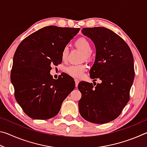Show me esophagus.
I'll use <instances>...</instances> for the list:
<instances>
[{
  "mask_svg": "<svg viewBox=\"0 0 147 147\" xmlns=\"http://www.w3.org/2000/svg\"><path fill=\"white\" fill-rule=\"evenodd\" d=\"M74 81H75V84H76V87H77L78 86V83H79V82H80V80L78 79H74Z\"/></svg>",
  "mask_w": 147,
  "mask_h": 147,
  "instance_id": "esophagus-1",
  "label": "esophagus"
}]
</instances>
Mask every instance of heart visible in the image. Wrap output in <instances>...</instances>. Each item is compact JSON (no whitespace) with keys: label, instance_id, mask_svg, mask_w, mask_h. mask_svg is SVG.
<instances>
[{"label":"heart","instance_id":"b5f03b06","mask_svg":"<svg viewBox=\"0 0 147 147\" xmlns=\"http://www.w3.org/2000/svg\"><path fill=\"white\" fill-rule=\"evenodd\" d=\"M76 46L78 47L84 53V59L86 61H89L92 59V46L90 42L85 38H80L76 39L75 42ZM69 54V50L67 47H65L61 53V58L63 60H66ZM87 70V67L86 65H71L67 67L66 69V72L69 75L75 77V78H80L82 76L84 73Z\"/></svg>","mask_w":147,"mask_h":147}]
</instances>
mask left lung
I'll use <instances>...</instances> for the list:
<instances>
[{
	"instance_id": "obj_1",
	"label": "left lung",
	"mask_w": 147,
	"mask_h": 147,
	"mask_svg": "<svg viewBox=\"0 0 147 147\" xmlns=\"http://www.w3.org/2000/svg\"><path fill=\"white\" fill-rule=\"evenodd\" d=\"M82 34L95 45L96 56L89 71L93 80L100 84L81 82L79 111L86 121L104 124L117 118L130 100L134 76L132 53L128 44L111 30L104 27L84 28Z\"/></svg>"
}]
</instances>
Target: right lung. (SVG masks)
Here are the masks:
<instances>
[{
	"mask_svg": "<svg viewBox=\"0 0 147 147\" xmlns=\"http://www.w3.org/2000/svg\"><path fill=\"white\" fill-rule=\"evenodd\" d=\"M80 28L43 27L21 42L14 54L11 81L14 95L32 119L56 116L63 101L75 88L74 80L62 75L53 79L51 65L60 64L61 53Z\"/></svg>",
	"mask_w": 147,
	"mask_h": 147,
	"instance_id": "right-lung-1",
	"label": "right lung"
}]
</instances>
